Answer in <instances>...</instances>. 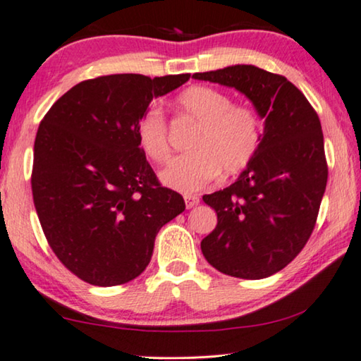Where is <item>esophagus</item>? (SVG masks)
<instances>
[{
    "label": "esophagus",
    "instance_id": "1",
    "mask_svg": "<svg viewBox=\"0 0 361 361\" xmlns=\"http://www.w3.org/2000/svg\"><path fill=\"white\" fill-rule=\"evenodd\" d=\"M185 204H186L188 209L195 207L199 204V197L195 196V195H185Z\"/></svg>",
    "mask_w": 361,
    "mask_h": 361
}]
</instances>
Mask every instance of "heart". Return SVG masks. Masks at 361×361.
I'll return each instance as SVG.
<instances>
[{"label": "heart", "mask_w": 361, "mask_h": 361, "mask_svg": "<svg viewBox=\"0 0 361 361\" xmlns=\"http://www.w3.org/2000/svg\"><path fill=\"white\" fill-rule=\"evenodd\" d=\"M178 110L197 125L188 142L191 152L176 157L160 173L165 186L180 192L201 190L220 173H236L248 165L261 144V121L248 106L217 89L192 85L176 97ZM139 147L154 164L170 159L169 126L157 106H149L136 126Z\"/></svg>", "instance_id": "1"}]
</instances>
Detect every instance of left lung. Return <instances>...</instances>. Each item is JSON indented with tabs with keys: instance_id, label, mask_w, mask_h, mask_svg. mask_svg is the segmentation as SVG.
Wrapping results in <instances>:
<instances>
[{
	"instance_id": "8db88e82",
	"label": "left lung",
	"mask_w": 361,
	"mask_h": 361,
	"mask_svg": "<svg viewBox=\"0 0 361 361\" xmlns=\"http://www.w3.org/2000/svg\"><path fill=\"white\" fill-rule=\"evenodd\" d=\"M192 78L236 89L264 120L257 154L238 180L202 196L217 212V227L201 241L202 255L227 276L269 277L303 250L318 219L327 183L321 121L287 78L252 64Z\"/></svg>"
}]
</instances>
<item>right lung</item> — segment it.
Returning a JSON list of instances; mask_svg holds the SVG:
<instances>
[{
	"label": "right lung",
	"instance_id": "add662e5",
	"mask_svg": "<svg viewBox=\"0 0 361 361\" xmlns=\"http://www.w3.org/2000/svg\"><path fill=\"white\" fill-rule=\"evenodd\" d=\"M190 74H111L82 80L43 118L34 144L32 195L48 245L84 282L113 287L141 276L166 222L185 211L160 186L136 126L152 99Z\"/></svg>",
	"mask_w": 361,
	"mask_h": 361
}]
</instances>
